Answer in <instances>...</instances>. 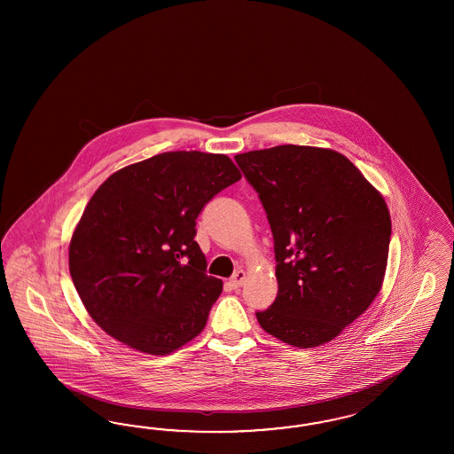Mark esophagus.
<instances>
[{
	"instance_id": "34e87169",
	"label": "esophagus",
	"mask_w": 454,
	"mask_h": 454,
	"mask_svg": "<svg viewBox=\"0 0 454 454\" xmlns=\"http://www.w3.org/2000/svg\"><path fill=\"white\" fill-rule=\"evenodd\" d=\"M245 281H247V273L243 271V270H238L233 276H231V279H230V285L233 286L234 289L241 288L243 285H245Z\"/></svg>"
}]
</instances>
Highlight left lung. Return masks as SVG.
Masks as SVG:
<instances>
[{"mask_svg": "<svg viewBox=\"0 0 454 454\" xmlns=\"http://www.w3.org/2000/svg\"><path fill=\"white\" fill-rule=\"evenodd\" d=\"M234 160L275 241L278 296L258 323L296 348L328 343L381 288L391 239L383 196L333 150L283 145Z\"/></svg>", "mask_w": 454, "mask_h": 454, "instance_id": "left-lung-1", "label": "left lung"}]
</instances>
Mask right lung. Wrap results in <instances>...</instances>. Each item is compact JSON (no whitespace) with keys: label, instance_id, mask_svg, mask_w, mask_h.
<instances>
[{"label":"right lung","instance_id":"1","mask_svg":"<svg viewBox=\"0 0 454 454\" xmlns=\"http://www.w3.org/2000/svg\"><path fill=\"white\" fill-rule=\"evenodd\" d=\"M239 179L226 154L169 152L98 188L69 243V273L98 326L148 355L203 331L223 283L207 275L196 218Z\"/></svg>","mask_w":454,"mask_h":454}]
</instances>
